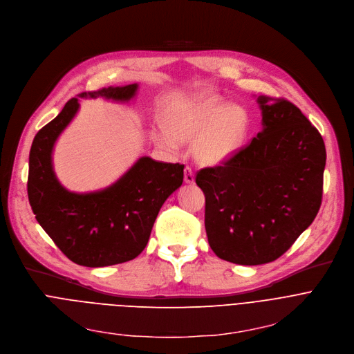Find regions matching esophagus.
Segmentation results:
<instances>
[{"label": "esophagus", "mask_w": 354, "mask_h": 354, "mask_svg": "<svg viewBox=\"0 0 354 354\" xmlns=\"http://www.w3.org/2000/svg\"><path fill=\"white\" fill-rule=\"evenodd\" d=\"M184 181H185L187 184H192V183H194V171H192V169L188 167V166L184 169Z\"/></svg>", "instance_id": "1"}]
</instances>
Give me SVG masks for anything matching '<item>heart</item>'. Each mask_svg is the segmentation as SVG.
Instances as JSON below:
<instances>
[{"instance_id":"obj_1","label":"heart","mask_w":354,"mask_h":354,"mask_svg":"<svg viewBox=\"0 0 354 354\" xmlns=\"http://www.w3.org/2000/svg\"><path fill=\"white\" fill-rule=\"evenodd\" d=\"M167 132L156 135L157 145L176 149L180 142L194 145L195 157L203 163L216 165L236 153L243 145L249 116L241 106H232L218 97H207L169 115Z\"/></svg>"}]
</instances>
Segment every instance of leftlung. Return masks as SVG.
<instances>
[{
    "instance_id": "obj_1",
    "label": "left lung",
    "mask_w": 354,
    "mask_h": 354,
    "mask_svg": "<svg viewBox=\"0 0 354 354\" xmlns=\"http://www.w3.org/2000/svg\"><path fill=\"white\" fill-rule=\"evenodd\" d=\"M263 132L229 159L201 169L205 230L222 260L257 266L277 260L315 219L326 150L319 131L286 98L260 95Z\"/></svg>"
}]
</instances>
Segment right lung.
Wrapping results in <instances>:
<instances>
[{
    "mask_svg": "<svg viewBox=\"0 0 354 354\" xmlns=\"http://www.w3.org/2000/svg\"><path fill=\"white\" fill-rule=\"evenodd\" d=\"M136 84L84 91L39 131L29 153L28 198L36 221L73 263L105 267L133 260L146 248L162 205L184 180V165L142 157L113 185L91 194L64 189L52 169V149L78 109V98L128 101Z\"/></svg>",
    "mask_w": 354,
    "mask_h": 354,
    "instance_id": "1",
    "label": "right lung"
}]
</instances>
